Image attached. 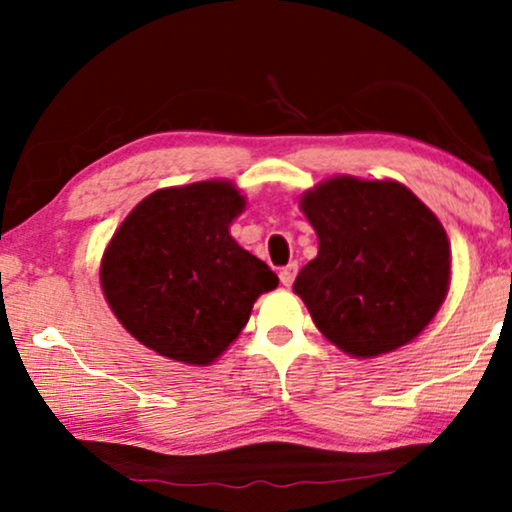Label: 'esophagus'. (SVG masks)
<instances>
[{
    "label": "esophagus",
    "mask_w": 512,
    "mask_h": 512,
    "mask_svg": "<svg viewBox=\"0 0 512 512\" xmlns=\"http://www.w3.org/2000/svg\"><path fill=\"white\" fill-rule=\"evenodd\" d=\"M296 272H298V264H286V267L281 269V272H279L281 284H284V286H291V284H293V279H296Z\"/></svg>",
    "instance_id": "esophagus-1"
}]
</instances>
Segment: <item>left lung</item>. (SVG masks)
I'll return each instance as SVG.
<instances>
[{"mask_svg": "<svg viewBox=\"0 0 512 512\" xmlns=\"http://www.w3.org/2000/svg\"><path fill=\"white\" fill-rule=\"evenodd\" d=\"M320 250L293 291L351 356L411 342L445 301L450 243L421 199L390 180L332 178L301 199Z\"/></svg>", "mask_w": 512, "mask_h": 512, "instance_id": "left-lung-1", "label": "left lung"}]
</instances>
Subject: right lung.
Segmentation results:
<instances>
[{"label":"right lung","instance_id":"right-lung-1","mask_svg":"<svg viewBox=\"0 0 512 512\" xmlns=\"http://www.w3.org/2000/svg\"><path fill=\"white\" fill-rule=\"evenodd\" d=\"M245 199L231 182L168 187L132 209L110 240L101 286L125 330L173 361L219 358L279 276L228 233Z\"/></svg>","mask_w":512,"mask_h":512}]
</instances>
